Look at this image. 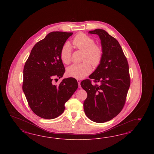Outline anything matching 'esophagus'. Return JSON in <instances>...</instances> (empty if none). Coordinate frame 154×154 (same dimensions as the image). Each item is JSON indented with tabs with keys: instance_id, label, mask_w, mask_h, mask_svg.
Masks as SVG:
<instances>
[{
	"instance_id": "obj_1",
	"label": "esophagus",
	"mask_w": 154,
	"mask_h": 154,
	"mask_svg": "<svg viewBox=\"0 0 154 154\" xmlns=\"http://www.w3.org/2000/svg\"><path fill=\"white\" fill-rule=\"evenodd\" d=\"M77 82H78V84H79V88H81V85H80V84H81V81H80L79 79H77Z\"/></svg>"
}]
</instances>
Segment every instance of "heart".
<instances>
[{
	"instance_id": "b5f03b06",
	"label": "heart",
	"mask_w": 154,
	"mask_h": 154,
	"mask_svg": "<svg viewBox=\"0 0 154 154\" xmlns=\"http://www.w3.org/2000/svg\"><path fill=\"white\" fill-rule=\"evenodd\" d=\"M73 46L84 52L83 61L81 64H75L67 68L66 74L71 77L82 79L89 75L92 70L91 63L94 66H98L101 62L103 57L102 47L95 44L93 38L89 35L79 33L73 39ZM72 47L69 43H65L60 50V56L65 64H68L71 61Z\"/></svg>"
}]
</instances>
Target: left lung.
Returning <instances> with one entry per match:
<instances>
[{"mask_svg": "<svg viewBox=\"0 0 154 154\" xmlns=\"http://www.w3.org/2000/svg\"><path fill=\"white\" fill-rule=\"evenodd\" d=\"M89 34H97L101 41L103 57L90 79L81 82L88 94L84 101L86 116L91 121L103 123L112 120L121 112L130 86L129 65L119 42L104 30L97 29Z\"/></svg>", "mask_w": 154, "mask_h": 154, "instance_id": "left-lung-1", "label": "left lung"}]
</instances>
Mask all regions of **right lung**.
<instances>
[{"instance_id": "right-lung-1", "label": "right lung", "mask_w": 154, "mask_h": 154, "mask_svg": "<svg viewBox=\"0 0 154 154\" xmlns=\"http://www.w3.org/2000/svg\"><path fill=\"white\" fill-rule=\"evenodd\" d=\"M73 33L53 32L33 47L23 68V90L33 112L41 118L53 119L61 115L66 102L78 88L77 80L64 79L59 85L53 79L65 72L60 53Z\"/></svg>"}]
</instances>
